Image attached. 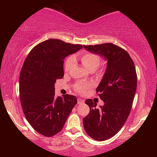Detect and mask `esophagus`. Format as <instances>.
<instances>
[{"instance_id": "obj_1", "label": "esophagus", "mask_w": 157, "mask_h": 157, "mask_svg": "<svg viewBox=\"0 0 157 157\" xmlns=\"http://www.w3.org/2000/svg\"><path fill=\"white\" fill-rule=\"evenodd\" d=\"M78 104H82L84 103V101H83V99H81V98H78Z\"/></svg>"}]
</instances>
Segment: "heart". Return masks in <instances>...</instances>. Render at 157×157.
<instances>
[{
  "label": "heart",
  "mask_w": 157,
  "mask_h": 157,
  "mask_svg": "<svg viewBox=\"0 0 157 157\" xmlns=\"http://www.w3.org/2000/svg\"><path fill=\"white\" fill-rule=\"evenodd\" d=\"M79 60L86 68L90 71H94L101 63V57L98 54L91 52H86L79 56ZM74 65V59L71 56L68 57L64 63V71L68 73ZM89 85L83 83H76L74 86L76 91L80 93H84L89 88Z\"/></svg>",
  "instance_id": "b5f03b06"
}]
</instances>
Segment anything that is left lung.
<instances>
[{"label": "left lung", "mask_w": 157, "mask_h": 157, "mask_svg": "<svg viewBox=\"0 0 157 157\" xmlns=\"http://www.w3.org/2000/svg\"><path fill=\"white\" fill-rule=\"evenodd\" d=\"M83 46L107 61L106 72L96 89L104 106L96 109L92 99L86 100L90 112L83 119L87 134L94 140L104 141L117 134L128 119L136 90V68L127 51L117 45Z\"/></svg>", "instance_id": "left-lung-1"}]
</instances>
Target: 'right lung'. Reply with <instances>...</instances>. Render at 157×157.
<instances>
[{
	"label": "right lung",
	"mask_w": 157,
	"mask_h": 157,
	"mask_svg": "<svg viewBox=\"0 0 157 157\" xmlns=\"http://www.w3.org/2000/svg\"><path fill=\"white\" fill-rule=\"evenodd\" d=\"M59 39L36 46L27 56L19 78V94L25 119L38 133L53 136L62 130L77 104L76 96L55 97V83L63 77V60L82 48Z\"/></svg>",
	"instance_id": "add662e5"
}]
</instances>
